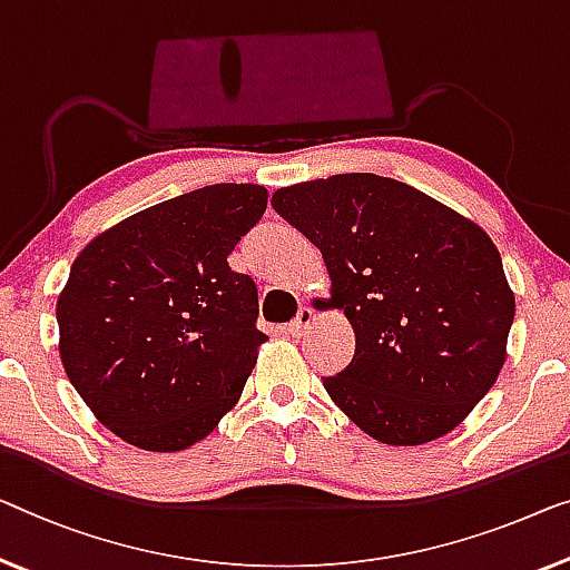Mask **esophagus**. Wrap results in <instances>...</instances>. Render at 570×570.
<instances>
[{"label": "esophagus", "instance_id": "obj_1", "mask_svg": "<svg viewBox=\"0 0 570 570\" xmlns=\"http://www.w3.org/2000/svg\"><path fill=\"white\" fill-rule=\"evenodd\" d=\"M314 325V312L312 307H299V312H296V317L288 322V333H292L294 337H302L307 335V330Z\"/></svg>", "mask_w": 570, "mask_h": 570}]
</instances>
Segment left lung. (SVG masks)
I'll use <instances>...</instances> for the list:
<instances>
[{"label": "left lung", "mask_w": 570, "mask_h": 570, "mask_svg": "<svg viewBox=\"0 0 570 570\" xmlns=\"http://www.w3.org/2000/svg\"><path fill=\"white\" fill-rule=\"evenodd\" d=\"M274 209L322 250L355 355L322 379L373 440L422 445L458 428L499 376L514 322L502 256L479 225L410 184L337 174Z\"/></svg>", "instance_id": "obj_1"}]
</instances>
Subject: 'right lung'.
<instances>
[{
	"label": "right lung",
	"mask_w": 570,
	"mask_h": 570,
	"mask_svg": "<svg viewBox=\"0 0 570 570\" xmlns=\"http://www.w3.org/2000/svg\"><path fill=\"white\" fill-rule=\"evenodd\" d=\"M256 184H215L122 219L73 261L56 304L61 361L97 420L135 448L207 438L243 394L258 288L227 256L266 212Z\"/></svg>",
	"instance_id": "right-lung-1"
}]
</instances>
